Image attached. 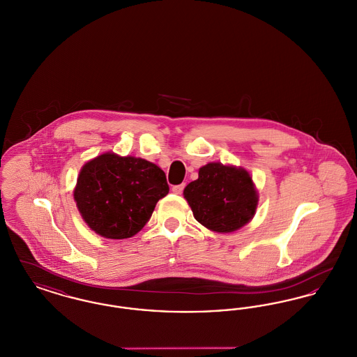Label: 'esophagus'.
<instances>
[{
  "label": "esophagus",
  "instance_id": "esophagus-1",
  "mask_svg": "<svg viewBox=\"0 0 357 357\" xmlns=\"http://www.w3.org/2000/svg\"><path fill=\"white\" fill-rule=\"evenodd\" d=\"M183 188H185V183L178 185V186H174L172 187V192H174V194H182Z\"/></svg>",
  "mask_w": 357,
  "mask_h": 357
}]
</instances>
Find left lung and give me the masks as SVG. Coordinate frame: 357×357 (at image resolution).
Wrapping results in <instances>:
<instances>
[{"label":"left lung","mask_w":357,"mask_h":357,"mask_svg":"<svg viewBox=\"0 0 357 357\" xmlns=\"http://www.w3.org/2000/svg\"><path fill=\"white\" fill-rule=\"evenodd\" d=\"M183 195L194 218L215 233H233L253 220L258 191L243 167L210 162L198 171Z\"/></svg>","instance_id":"obj_1"}]
</instances>
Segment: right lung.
Wrapping results in <instances>:
<instances>
[{
	"label": "right lung",
	"instance_id": "1",
	"mask_svg": "<svg viewBox=\"0 0 357 357\" xmlns=\"http://www.w3.org/2000/svg\"><path fill=\"white\" fill-rule=\"evenodd\" d=\"M166 174L135 156L104 153L82 167L73 198L91 230L108 239L131 238L169 194Z\"/></svg>",
	"mask_w": 357,
	"mask_h": 357
}]
</instances>
